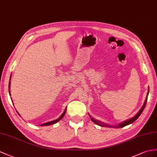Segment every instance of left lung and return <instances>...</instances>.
Here are the masks:
<instances>
[{
    "label": "left lung",
    "mask_w": 157,
    "mask_h": 157,
    "mask_svg": "<svg viewBox=\"0 0 157 157\" xmlns=\"http://www.w3.org/2000/svg\"><path fill=\"white\" fill-rule=\"evenodd\" d=\"M148 91H149V90H148ZM148 91V93H147V98H146V100H145L144 105H143V107L140 109V110H139V112L138 113H137V114H136V115H135V117H132V118H130L129 120L125 121L123 122V123H121V124H118V125H116V126H110V125L106 124H105V123H102V122H101V121H100L95 120L94 118H92V117H91L90 115H89V117H90V118H91V120L93 121L95 124H98V125H99V126H101V127H114V128H122V127H125V126H127V125H128V124H131V123H134V122H135V121L137 119V118H138L139 117V116L140 115V114L142 113V112L143 111V110H144V107H145V106H146V104H147V98H148V93H149Z\"/></svg>",
    "instance_id": "obj_1"
}]
</instances>
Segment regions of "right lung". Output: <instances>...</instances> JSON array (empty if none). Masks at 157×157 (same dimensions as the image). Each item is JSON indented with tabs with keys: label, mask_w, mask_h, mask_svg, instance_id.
I'll return each instance as SVG.
<instances>
[{
	"label": "right lung",
	"mask_w": 157,
	"mask_h": 157,
	"mask_svg": "<svg viewBox=\"0 0 157 157\" xmlns=\"http://www.w3.org/2000/svg\"><path fill=\"white\" fill-rule=\"evenodd\" d=\"M10 82H9V93H10ZM66 111H67V109H65V110H64V112L63 113V114L62 115H61L58 119H56V120H55V121H51V122H49V123H44V124H41V126H48V125H52V124H55L56 123H57V122H59V121H60L61 119H62V118H63V117H64V114H65V113H66Z\"/></svg>",
	"instance_id": "obj_1"
}]
</instances>
